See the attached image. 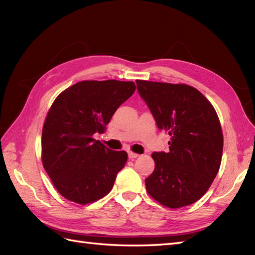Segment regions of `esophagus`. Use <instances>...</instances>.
<instances>
[{"label":"esophagus","instance_id":"obj_1","mask_svg":"<svg viewBox=\"0 0 255 255\" xmlns=\"http://www.w3.org/2000/svg\"><path fill=\"white\" fill-rule=\"evenodd\" d=\"M128 156H129V159H130V160H133V159L138 158L139 154H138V153H134V152H131V151H129V152H128Z\"/></svg>","mask_w":255,"mask_h":255}]
</instances>
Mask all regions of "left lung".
I'll use <instances>...</instances> for the list:
<instances>
[{"label": "left lung", "mask_w": 255, "mask_h": 255, "mask_svg": "<svg viewBox=\"0 0 255 255\" xmlns=\"http://www.w3.org/2000/svg\"><path fill=\"white\" fill-rule=\"evenodd\" d=\"M159 129L171 136L169 152H154L145 178L151 197L167 208L188 206L208 191L219 171L224 136L214 106L187 84L137 80Z\"/></svg>", "instance_id": "obj_1"}]
</instances>
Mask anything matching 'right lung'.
Segmentation results:
<instances>
[{"label":"right lung","instance_id":"right-lung-1","mask_svg":"<svg viewBox=\"0 0 255 255\" xmlns=\"http://www.w3.org/2000/svg\"><path fill=\"white\" fill-rule=\"evenodd\" d=\"M134 90L131 81H81L53 101L42 127L41 161L70 202L86 205L111 192L128 154L106 148L93 134L106 131L114 113Z\"/></svg>","mask_w":255,"mask_h":255}]
</instances>
